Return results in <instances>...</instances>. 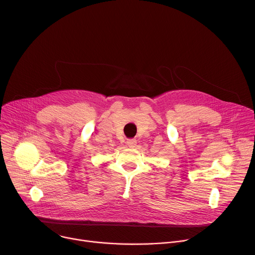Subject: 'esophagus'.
I'll list each match as a JSON object with an SVG mask.
<instances>
[{
	"instance_id": "esophagus-1",
	"label": "esophagus",
	"mask_w": 255,
	"mask_h": 255,
	"mask_svg": "<svg viewBox=\"0 0 255 255\" xmlns=\"http://www.w3.org/2000/svg\"><path fill=\"white\" fill-rule=\"evenodd\" d=\"M136 143H137L136 139H128V140H127V145H128L129 147H131V148L136 146Z\"/></svg>"
}]
</instances>
